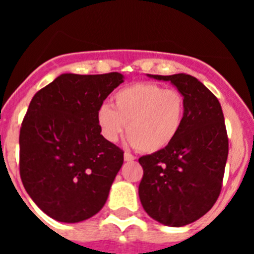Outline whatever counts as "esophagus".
Here are the masks:
<instances>
[{"instance_id":"obj_1","label":"esophagus","mask_w":254,"mask_h":254,"mask_svg":"<svg viewBox=\"0 0 254 254\" xmlns=\"http://www.w3.org/2000/svg\"><path fill=\"white\" fill-rule=\"evenodd\" d=\"M134 156L132 154H129V152H125V161H133L134 160Z\"/></svg>"}]
</instances>
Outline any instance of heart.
<instances>
[{"instance_id": "heart-1", "label": "heart", "mask_w": 254, "mask_h": 254, "mask_svg": "<svg viewBox=\"0 0 254 254\" xmlns=\"http://www.w3.org/2000/svg\"><path fill=\"white\" fill-rule=\"evenodd\" d=\"M113 106L102 104L96 112L103 136L117 142L127 131L134 149L147 154L160 151L176 140L187 112L181 91L154 82L122 87L113 95Z\"/></svg>"}]
</instances>
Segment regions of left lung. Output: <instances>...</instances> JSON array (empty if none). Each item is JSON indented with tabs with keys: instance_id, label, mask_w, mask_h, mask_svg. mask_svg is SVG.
<instances>
[{
	"instance_id": "1",
	"label": "left lung",
	"mask_w": 254,
	"mask_h": 254,
	"mask_svg": "<svg viewBox=\"0 0 254 254\" xmlns=\"http://www.w3.org/2000/svg\"><path fill=\"white\" fill-rule=\"evenodd\" d=\"M186 98L185 125L169 146L138 159L143 176L138 196L149 216L168 226H185L211 210L223 187L229 140L221 105L196 77L161 76Z\"/></svg>"
}]
</instances>
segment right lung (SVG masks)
I'll use <instances>...</instances> for the list:
<instances>
[{"label":"right lung","mask_w":254,"mask_h":254,"mask_svg":"<svg viewBox=\"0 0 254 254\" xmlns=\"http://www.w3.org/2000/svg\"><path fill=\"white\" fill-rule=\"evenodd\" d=\"M122 82L118 72L64 73L33 96L20 128V177L52 219L78 223L104 206L123 150L100 134L96 112Z\"/></svg>","instance_id":"1"}]
</instances>
